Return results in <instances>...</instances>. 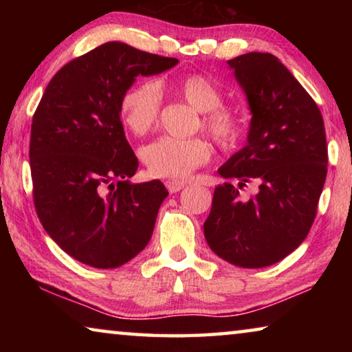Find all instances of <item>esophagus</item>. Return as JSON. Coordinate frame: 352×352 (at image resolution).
<instances>
[{
    "instance_id": "esophagus-1",
    "label": "esophagus",
    "mask_w": 352,
    "mask_h": 352,
    "mask_svg": "<svg viewBox=\"0 0 352 352\" xmlns=\"http://www.w3.org/2000/svg\"><path fill=\"white\" fill-rule=\"evenodd\" d=\"M164 184L170 194H175V192H178V190H182L184 188V183L177 182V180H168Z\"/></svg>"
}]
</instances>
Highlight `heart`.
Listing matches in <instances>:
<instances>
[{
	"label": "heart",
	"instance_id": "b5f03b06",
	"mask_svg": "<svg viewBox=\"0 0 352 352\" xmlns=\"http://www.w3.org/2000/svg\"><path fill=\"white\" fill-rule=\"evenodd\" d=\"M172 90L182 99L204 113V129L220 147L230 148L239 140L242 127L234 111L225 109L222 93L210 77L188 74L172 83ZM162 104V90L155 82H138L122 94L119 110L130 132L142 136L155 127ZM211 144L204 138L162 136L141 148V160L153 177L182 180L210 162Z\"/></svg>",
	"mask_w": 352,
	"mask_h": 352
}]
</instances>
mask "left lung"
<instances>
[{"label":"left lung","mask_w":352,"mask_h":352,"mask_svg":"<svg viewBox=\"0 0 352 352\" xmlns=\"http://www.w3.org/2000/svg\"><path fill=\"white\" fill-rule=\"evenodd\" d=\"M226 63L245 93L252 121L245 147L217 170L230 182L214 189L205 239L230 264L261 269L300 247L317 216L327 174L324 122L278 57L248 52ZM248 182L258 190L247 201L239 189Z\"/></svg>","instance_id":"obj_1"}]
</instances>
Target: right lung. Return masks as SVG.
Segmentation results:
<instances>
[{"label": "right lung", "instance_id": "obj_1", "mask_svg": "<svg viewBox=\"0 0 352 352\" xmlns=\"http://www.w3.org/2000/svg\"><path fill=\"white\" fill-rule=\"evenodd\" d=\"M178 63L109 41L57 71L32 118L34 205L63 252L94 269H116L151 241L168 189L130 183L138 158L124 135L122 94L138 76Z\"/></svg>", "mask_w": 352, "mask_h": 352}]
</instances>
